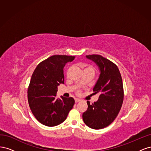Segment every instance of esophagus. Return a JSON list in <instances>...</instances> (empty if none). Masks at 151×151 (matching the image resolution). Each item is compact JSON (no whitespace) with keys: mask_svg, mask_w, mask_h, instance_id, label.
I'll return each instance as SVG.
<instances>
[{"mask_svg":"<svg viewBox=\"0 0 151 151\" xmlns=\"http://www.w3.org/2000/svg\"><path fill=\"white\" fill-rule=\"evenodd\" d=\"M81 101V99H77V98H76L75 99V101H76V103H78V102H80Z\"/></svg>","mask_w":151,"mask_h":151,"instance_id":"1","label":"esophagus"}]
</instances>
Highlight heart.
<instances>
[{
    "instance_id": "1",
    "label": "heart",
    "mask_w": 151,
    "mask_h": 151,
    "mask_svg": "<svg viewBox=\"0 0 151 151\" xmlns=\"http://www.w3.org/2000/svg\"><path fill=\"white\" fill-rule=\"evenodd\" d=\"M84 72L86 71H91L94 73V68L90 65H84Z\"/></svg>"
}]
</instances>
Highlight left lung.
Wrapping results in <instances>:
<instances>
[{"label": "left lung", "mask_w": 151, "mask_h": 151, "mask_svg": "<svg viewBox=\"0 0 151 151\" xmlns=\"http://www.w3.org/2000/svg\"><path fill=\"white\" fill-rule=\"evenodd\" d=\"M86 57L99 67L100 75L93 88L99 94L96 102L90 104L83 114L85 124L93 129H101L109 125L120 112L124 97L120 72L115 63L99 55H89Z\"/></svg>", "instance_id": "left-lung-1"}]
</instances>
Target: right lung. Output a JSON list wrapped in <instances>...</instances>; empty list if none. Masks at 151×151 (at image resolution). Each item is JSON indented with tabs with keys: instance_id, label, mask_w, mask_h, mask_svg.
Listing matches in <instances>:
<instances>
[{
	"instance_id": "obj_1",
	"label": "right lung",
	"mask_w": 151,
	"mask_h": 151,
	"mask_svg": "<svg viewBox=\"0 0 151 151\" xmlns=\"http://www.w3.org/2000/svg\"><path fill=\"white\" fill-rule=\"evenodd\" d=\"M74 56L55 55L40 62L31 76L28 89L31 110L39 122L54 127L64 122L75 103L74 98H57V86L64 84L63 67Z\"/></svg>"
}]
</instances>
